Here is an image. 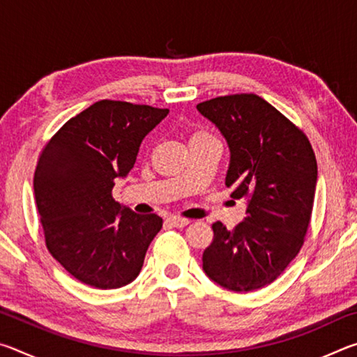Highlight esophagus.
<instances>
[{"label": "esophagus", "instance_id": "1", "mask_svg": "<svg viewBox=\"0 0 357 357\" xmlns=\"http://www.w3.org/2000/svg\"><path fill=\"white\" fill-rule=\"evenodd\" d=\"M167 222L170 223L172 227H176V228H184L190 223L189 219H181V217H168Z\"/></svg>", "mask_w": 357, "mask_h": 357}]
</instances>
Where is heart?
<instances>
[{
	"instance_id": "b5f03b06",
	"label": "heart",
	"mask_w": 357,
	"mask_h": 357,
	"mask_svg": "<svg viewBox=\"0 0 357 357\" xmlns=\"http://www.w3.org/2000/svg\"><path fill=\"white\" fill-rule=\"evenodd\" d=\"M197 135H203V134H195V135H193V137H197Z\"/></svg>"
}]
</instances>
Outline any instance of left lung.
Segmentation results:
<instances>
[{
  "label": "left lung",
  "instance_id": "1",
  "mask_svg": "<svg viewBox=\"0 0 357 357\" xmlns=\"http://www.w3.org/2000/svg\"><path fill=\"white\" fill-rule=\"evenodd\" d=\"M197 110L225 137V185L244 198L245 217L231 231L213 223L203 271L229 291H253L279 277L309 228L318 168L309 138L257 94L222 96Z\"/></svg>",
  "mask_w": 357,
  "mask_h": 357
}]
</instances>
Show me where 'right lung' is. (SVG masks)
<instances>
[{
	"label": "right lung",
	"mask_w": 357,
	"mask_h": 357,
	"mask_svg": "<svg viewBox=\"0 0 357 357\" xmlns=\"http://www.w3.org/2000/svg\"><path fill=\"white\" fill-rule=\"evenodd\" d=\"M167 114V108L99 100L70 118L42 151L34 197L47 249L82 283L113 289L140 274L162 219L121 206L112 190Z\"/></svg>",
	"instance_id": "1"
}]
</instances>
